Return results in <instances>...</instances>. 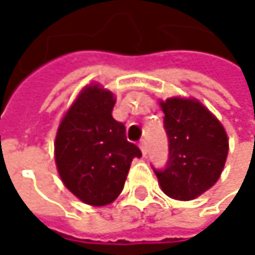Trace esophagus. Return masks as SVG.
<instances>
[{
	"mask_svg": "<svg viewBox=\"0 0 255 255\" xmlns=\"http://www.w3.org/2000/svg\"><path fill=\"white\" fill-rule=\"evenodd\" d=\"M139 148H141L142 155L145 157V155H146V152H148V149H146V142H145V141H141V143H139Z\"/></svg>",
	"mask_w": 255,
	"mask_h": 255,
	"instance_id": "esophagus-1",
	"label": "esophagus"
}]
</instances>
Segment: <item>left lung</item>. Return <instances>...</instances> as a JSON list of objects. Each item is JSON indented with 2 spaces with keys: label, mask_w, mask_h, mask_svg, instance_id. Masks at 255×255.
Returning <instances> with one entry per match:
<instances>
[{
  "label": "left lung",
  "mask_w": 255,
  "mask_h": 255,
  "mask_svg": "<svg viewBox=\"0 0 255 255\" xmlns=\"http://www.w3.org/2000/svg\"><path fill=\"white\" fill-rule=\"evenodd\" d=\"M169 136V163L154 170L161 191L179 201H191L208 191L222 175L229 138L220 120L195 98L160 100Z\"/></svg>",
  "instance_id": "left-lung-1"
}]
</instances>
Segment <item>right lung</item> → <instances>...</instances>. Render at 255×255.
Instances as JSON below:
<instances>
[{"label":"right lung","mask_w":255,"mask_h":255,"mask_svg":"<svg viewBox=\"0 0 255 255\" xmlns=\"http://www.w3.org/2000/svg\"><path fill=\"white\" fill-rule=\"evenodd\" d=\"M114 104L112 91L94 82L86 85L64 113L54 142L64 186L94 207L112 204L120 195L132 160L142 155L128 142L125 125L113 119Z\"/></svg>","instance_id":"right-lung-1"}]
</instances>
